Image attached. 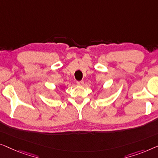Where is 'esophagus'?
<instances>
[{
  "label": "esophagus",
  "mask_w": 158,
  "mask_h": 158,
  "mask_svg": "<svg viewBox=\"0 0 158 158\" xmlns=\"http://www.w3.org/2000/svg\"><path fill=\"white\" fill-rule=\"evenodd\" d=\"M77 84L79 86H82L84 84V81H77Z\"/></svg>",
  "instance_id": "esophagus-1"
}]
</instances>
